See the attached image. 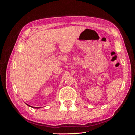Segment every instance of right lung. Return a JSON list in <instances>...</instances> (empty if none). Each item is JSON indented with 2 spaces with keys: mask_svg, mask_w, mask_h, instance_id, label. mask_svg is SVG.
Segmentation results:
<instances>
[{
  "mask_svg": "<svg viewBox=\"0 0 135 135\" xmlns=\"http://www.w3.org/2000/svg\"><path fill=\"white\" fill-rule=\"evenodd\" d=\"M27 106H29V107H32V106H29V105H28V104H27ZM32 108H36V109H38V108H38V107H32Z\"/></svg>",
  "mask_w": 135,
  "mask_h": 135,
  "instance_id": "obj_1",
  "label": "right lung"
}]
</instances>
